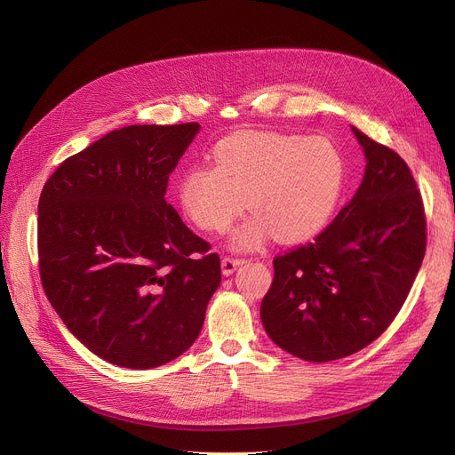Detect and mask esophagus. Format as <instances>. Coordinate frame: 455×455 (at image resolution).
<instances>
[{
	"label": "esophagus",
	"instance_id": "esophagus-1",
	"mask_svg": "<svg viewBox=\"0 0 455 455\" xmlns=\"http://www.w3.org/2000/svg\"><path fill=\"white\" fill-rule=\"evenodd\" d=\"M243 264H245V259H242V258L225 256V258L221 259V269H223V275H225V276H230L237 267L243 266Z\"/></svg>",
	"mask_w": 455,
	"mask_h": 455
}]
</instances>
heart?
<instances>
[{
  "label": "heart",
  "instance_id": "b5f03b06",
  "mask_svg": "<svg viewBox=\"0 0 455 455\" xmlns=\"http://www.w3.org/2000/svg\"><path fill=\"white\" fill-rule=\"evenodd\" d=\"M213 165L184 172L179 203L206 232H225L249 206L254 215L232 235L235 251H252L269 234L282 243L309 240L330 221L345 182L341 153L321 136L242 131L213 148Z\"/></svg>",
  "mask_w": 455,
  "mask_h": 455
}]
</instances>
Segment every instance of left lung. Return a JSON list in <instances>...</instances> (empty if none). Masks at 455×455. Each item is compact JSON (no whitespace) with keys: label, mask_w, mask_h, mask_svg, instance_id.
<instances>
[{"label":"left lung","mask_w":455,"mask_h":455,"mask_svg":"<svg viewBox=\"0 0 455 455\" xmlns=\"http://www.w3.org/2000/svg\"><path fill=\"white\" fill-rule=\"evenodd\" d=\"M367 165L352 201L307 245L273 259L259 317L282 350L306 362L341 360L386 331L420 269V191L393 149L352 127Z\"/></svg>","instance_id":"1"}]
</instances>
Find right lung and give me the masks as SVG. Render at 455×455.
<instances>
[{"label":"right lung","mask_w":455,"mask_h":455,"mask_svg":"<svg viewBox=\"0 0 455 455\" xmlns=\"http://www.w3.org/2000/svg\"><path fill=\"white\" fill-rule=\"evenodd\" d=\"M199 124L129 125L66 158L38 201L44 291L101 360L153 369L201 333L220 256L165 203Z\"/></svg>","instance_id":"add662e5"}]
</instances>
